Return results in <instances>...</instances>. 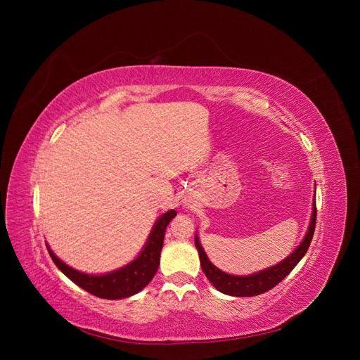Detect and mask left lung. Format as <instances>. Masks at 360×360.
Wrapping results in <instances>:
<instances>
[{"label": "left lung", "instance_id": "left-lung-1", "mask_svg": "<svg viewBox=\"0 0 360 360\" xmlns=\"http://www.w3.org/2000/svg\"><path fill=\"white\" fill-rule=\"evenodd\" d=\"M315 223H316V205L314 202V212H312V217H311L309 229H308L305 239L302 240L299 247L286 259L278 262L277 266L270 267L267 270H262L252 276H245V277L226 274L221 270H219L217 267H214L210 262V259L207 258V255L201 247V243L198 242V238H195V247L200 254L201 269H202L204 274L207 276V278L212 281V285L221 293L243 297V296H255V295L267 292V290L273 289L274 286H277L278 283L296 267V264L302 259V257L307 254L309 245H311V240H312V236H314Z\"/></svg>", "mask_w": 360, "mask_h": 360}]
</instances>
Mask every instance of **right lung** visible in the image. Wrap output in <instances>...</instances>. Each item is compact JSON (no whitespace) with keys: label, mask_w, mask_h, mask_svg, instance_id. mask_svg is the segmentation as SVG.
<instances>
[{"label":"right lung","mask_w":360,"mask_h":360,"mask_svg":"<svg viewBox=\"0 0 360 360\" xmlns=\"http://www.w3.org/2000/svg\"><path fill=\"white\" fill-rule=\"evenodd\" d=\"M175 216V210H169L162 217H159L141 254L124 269L105 276H90L80 273L68 267L67 264L56 258L51 250H48V252L52 261L55 262V266L58 267L71 281H74L75 285L80 286L86 292L103 299L128 297L144 289L156 274L160 261V251L163 247L166 226Z\"/></svg>","instance_id":"right-lung-1"}]
</instances>
